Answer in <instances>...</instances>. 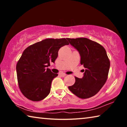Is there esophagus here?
Here are the masks:
<instances>
[{"mask_svg": "<svg viewBox=\"0 0 127 127\" xmlns=\"http://www.w3.org/2000/svg\"><path fill=\"white\" fill-rule=\"evenodd\" d=\"M60 75H61L62 77H65L66 76V74L64 73H60Z\"/></svg>", "mask_w": 127, "mask_h": 127, "instance_id": "esophagus-1", "label": "esophagus"}]
</instances>
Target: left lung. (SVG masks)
<instances>
[{
    "label": "left lung",
    "instance_id": "left-lung-1",
    "mask_svg": "<svg viewBox=\"0 0 127 127\" xmlns=\"http://www.w3.org/2000/svg\"><path fill=\"white\" fill-rule=\"evenodd\" d=\"M70 45L79 51L81 64L86 68L82 78L75 77L73 85L68 89L81 98H87L97 93L106 82L110 61L105 48L87 38H67Z\"/></svg>",
    "mask_w": 127,
    "mask_h": 127
}]
</instances>
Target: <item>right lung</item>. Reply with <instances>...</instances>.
Masks as SVG:
<instances>
[{
    "mask_svg": "<svg viewBox=\"0 0 127 127\" xmlns=\"http://www.w3.org/2000/svg\"><path fill=\"white\" fill-rule=\"evenodd\" d=\"M68 44L65 38H46L23 51L16 70L19 88L28 99L38 101L50 93L51 82L58 74L46 67L54 63L60 48Z\"/></svg>",
    "mask_w": 127,
    "mask_h": 127,
    "instance_id": "right-lung-1",
    "label": "right lung"
}]
</instances>
